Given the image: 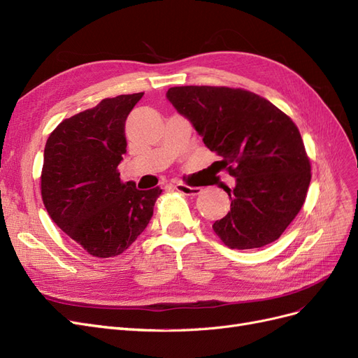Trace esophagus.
Returning <instances> with one entry per match:
<instances>
[{
	"instance_id": "34e87169",
	"label": "esophagus",
	"mask_w": 358,
	"mask_h": 358,
	"mask_svg": "<svg viewBox=\"0 0 358 358\" xmlns=\"http://www.w3.org/2000/svg\"><path fill=\"white\" fill-rule=\"evenodd\" d=\"M176 190L182 193V194H187V196H196V194L201 193V187L187 186V184H184V182H177L176 184Z\"/></svg>"
}]
</instances>
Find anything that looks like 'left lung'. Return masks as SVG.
Returning <instances> with one entry per match:
<instances>
[{
	"label": "left lung",
	"instance_id": "left-lung-1",
	"mask_svg": "<svg viewBox=\"0 0 358 358\" xmlns=\"http://www.w3.org/2000/svg\"><path fill=\"white\" fill-rule=\"evenodd\" d=\"M218 164L236 178L230 211L213 224L223 244L260 248L278 239L301 211L310 162L294 122L272 102L245 89L178 86L166 92Z\"/></svg>",
	"mask_w": 358,
	"mask_h": 358
}]
</instances>
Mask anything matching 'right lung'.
Returning <instances> with one entry per match:
<instances>
[{
	"mask_svg": "<svg viewBox=\"0 0 358 358\" xmlns=\"http://www.w3.org/2000/svg\"><path fill=\"white\" fill-rule=\"evenodd\" d=\"M144 92L102 99L62 120L44 147L41 198L50 218L90 256H119L143 234L162 189L138 190L117 169L124 122Z\"/></svg>",
	"mask_w": 358,
	"mask_h": 358,
	"instance_id": "obj_1",
	"label": "right lung"
}]
</instances>
